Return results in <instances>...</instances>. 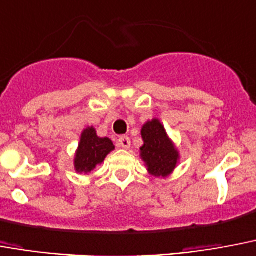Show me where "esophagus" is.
Masks as SVG:
<instances>
[{"label":"esophagus","instance_id":"obj_1","mask_svg":"<svg viewBox=\"0 0 256 256\" xmlns=\"http://www.w3.org/2000/svg\"><path fill=\"white\" fill-rule=\"evenodd\" d=\"M118 146L120 148H124V149H130V138H126V136H122V138H118Z\"/></svg>","mask_w":256,"mask_h":256}]
</instances>
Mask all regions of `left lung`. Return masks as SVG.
<instances>
[{
	"instance_id": "1",
	"label": "left lung",
	"mask_w": 256,
	"mask_h": 256,
	"mask_svg": "<svg viewBox=\"0 0 256 256\" xmlns=\"http://www.w3.org/2000/svg\"><path fill=\"white\" fill-rule=\"evenodd\" d=\"M144 144L140 148V158L149 174L154 177L170 176L178 165L180 152L158 118H152L141 128Z\"/></svg>"
}]
</instances>
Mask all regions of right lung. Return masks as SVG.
I'll use <instances>...</instances> for the list:
<instances>
[{
    "mask_svg": "<svg viewBox=\"0 0 256 256\" xmlns=\"http://www.w3.org/2000/svg\"><path fill=\"white\" fill-rule=\"evenodd\" d=\"M115 149V145L108 138H99L94 126H87L80 134L74 168L78 173H91L104 158Z\"/></svg>",
    "mask_w": 256,
    "mask_h": 256,
    "instance_id": "right-lung-1",
    "label": "right lung"
}]
</instances>
